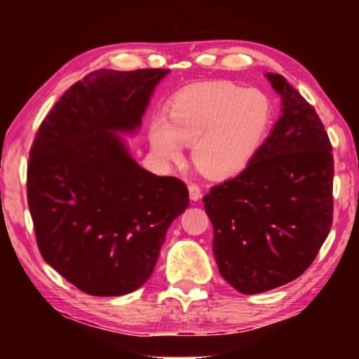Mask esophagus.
<instances>
[{
	"label": "esophagus",
	"mask_w": 359,
	"mask_h": 359,
	"mask_svg": "<svg viewBox=\"0 0 359 359\" xmlns=\"http://www.w3.org/2000/svg\"><path fill=\"white\" fill-rule=\"evenodd\" d=\"M188 191H190V199L191 201H198L201 198V188L196 184H190L188 185Z\"/></svg>",
	"instance_id": "34e87169"
}]
</instances>
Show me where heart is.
Segmentation results:
<instances>
[{
    "instance_id": "heart-1",
    "label": "heart",
    "mask_w": 359,
    "mask_h": 359,
    "mask_svg": "<svg viewBox=\"0 0 359 359\" xmlns=\"http://www.w3.org/2000/svg\"><path fill=\"white\" fill-rule=\"evenodd\" d=\"M272 104L263 90L231 81L208 82L174 96L166 120L150 126L158 158L180 163V144L191 145V160L209 177L224 179L250 165L264 144Z\"/></svg>"
}]
</instances>
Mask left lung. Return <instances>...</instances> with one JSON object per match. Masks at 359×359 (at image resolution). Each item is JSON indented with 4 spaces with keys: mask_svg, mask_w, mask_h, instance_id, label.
<instances>
[{
    "mask_svg": "<svg viewBox=\"0 0 359 359\" xmlns=\"http://www.w3.org/2000/svg\"><path fill=\"white\" fill-rule=\"evenodd\" d=\"M266 77L282 96V117L250 165L203 198L218 271L244 294L302 276L332 226L334 158L325 126L287 79Z\"/></svg>",
    "mask_w": 359,
    "mask_h": 359,
    "instance_id": "obj_1",
    "label": "left lung"
}]
</instances>
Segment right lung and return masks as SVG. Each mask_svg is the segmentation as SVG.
I'll return each mask as SVG.
<instances>
[{
	"instance_id": "right-lung-1",
	"label": "right lung",
	"mask_w": 359,
	"mask_h": 359,
	"mask_svg": "<svg viewBox=\"0 0 359 359\" xmlns=\"http://www.w3.org/2000/svg\"><path fill=\"white\" fill-rule=\"evenodd\" d=\"M168 72H90L36 133L27 169L36 242L42 258L83 293L121 296L147 282L169 224L190 203L184 182L145 171L114 135L141 125Z\"/></svg>"
}]
</instances>
